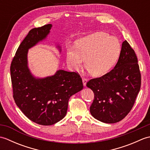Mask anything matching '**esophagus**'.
I'll return each instance as SVG.
<instances>
[{"label": "esophagus", "instance_id": "34e87169", "mask_svg": "<svg viewBox=\"0 0 150 150\" xmlns=\"http://www.w3.org/2000/svg\"><path fill=\"white\" fill-rule=\"evenodd\" d=\"M87 82H88V79H86V78H82V82H83V85L84 86H86L87 84Z\"/></svg>", "mask_w": 150, "mask_h": 150}]
</instances>
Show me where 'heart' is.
I'll return each instance as SVG.
<instances>
[{
	"mask_svg": "<svg viewBox=\"0 0 150 150\" xmlns=\"http://www.w3.org/2000/svg\"><path fill=\"white\" fill-rule=\"evenodd\" d=\"M120 45L116 38L98 32L82 37L75 42V46L67 48L66 62L69 68L77 71L84 62L91 74L95 77L107 73L115 62Z\"/></svg>",
	"mask_w": 150,
	"mask_h": 150,
	"instance_id": "obj_1",
	"label": "heart"
}]
</instances>
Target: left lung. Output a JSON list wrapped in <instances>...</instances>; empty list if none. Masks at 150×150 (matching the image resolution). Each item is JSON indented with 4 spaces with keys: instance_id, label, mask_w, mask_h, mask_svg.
<instances>
[{
    "instance_id": "obj_1",
    "label": "left lung",
    "mask_w": 150,
    "mask_h": 150,
    "mask_svg": "<svg viewBox=\"0 0 150 150\" xmlns=\"http://www.w3.org/2000/svg\"><path fill=\"white\" fill-rule=\"evenodd\" d=\"M141 85L137 57L125 40L114 68L103 77L87 82V87L95 95L90 106L91 115L104 123L119 122L131 111Z\"/></svg>"
}]
</instances>
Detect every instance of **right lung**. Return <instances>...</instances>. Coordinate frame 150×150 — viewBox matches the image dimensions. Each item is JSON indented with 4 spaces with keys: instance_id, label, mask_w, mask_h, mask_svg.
Masks as SVG:
<instances>
[{
    "instance_id": "right-lung-1",
    "label": "right lung",
    "mask_w": 150,
    "mask_h": 150,
    "mask_svg": "<svg viewBox=\"0 0 150 150\" xmlns=\"http://www.w3.org/2000/svg\"><path fill=\"white\" fill-rule=\"evenodd\" d=\"M52 24L31 30L21 42L10 67L16 104L30 120L44 126L52 125L66 116L70 97L83 89L77 73L57 70L53 75L39 78L28 67V50L45 40ZM61 53V46L56 44Z\"/></svg>"
}]
</instances>
